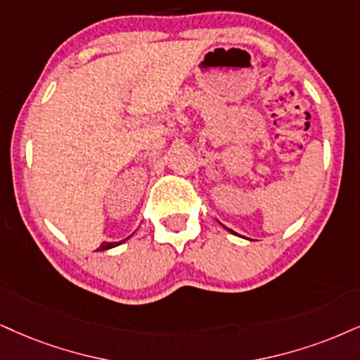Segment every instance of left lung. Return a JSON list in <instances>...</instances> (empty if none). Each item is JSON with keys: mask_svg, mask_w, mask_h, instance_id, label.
Returning <instances> with one entry per match:
<instances>
[{"mask_svg": "<svg viewBox=\"0 0 360 360\" xmlns=\"http://www.w3.org/2000/svg\"><path fill=\"white\" fill-rule=\"evenodd\" d=\"M225 229H227V227H225ZM227 230H229V232H230V233H233V235H237V232H233V230H230V229H227Z\"/></svg>", "mask_w": 360, "mask_h": 360, "instance_id": "obj_1", "label": "left lung"}]
</instances>
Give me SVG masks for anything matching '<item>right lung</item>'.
<instances>
[{
  "instance_id": "1",
  "label": "right lung",
  "mask_w": 360,
  "mask_h": 360,
  "mask_svg": "<svg viewBox=\"0 0 360 360\" xmlns=\"http://www.w3.org/2000/svg\"><path fill=\"white\" fill-rule=\"evenodd\" d=\"M128 238H130V237L123 238V240H120V242H103V243H101V245H100L98 248H96V250H98V252H103V250H110V248H115V247L122 245V243H123V242H127V240H128Z\"/></svg>"
}]
</instances>
